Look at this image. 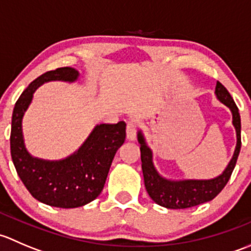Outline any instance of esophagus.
<instances>
[{
    "label": "esophagus",
    "mask_w": 251,
    "mask_h": 251,
    "mask_svg": "<svg viewBox=\"0 0 251 251\" xmlns=\"http://www.w3.org/2000/svg\"><path fill=\"white\" fill-rule=\"evenodd\" d=\"M136 128H137V125H136L135 121L133 120L127 121V124H126V137H127V140H130V141L135 140Z\"/></svg>",
    "instance_id": "1"
}]
</instances>
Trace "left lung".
<instances>
[{
  "instance_id": "obj_1",
  "label": "left lung",
  "mask_w": 251,
  "mask_h": 251,
  "mask_svg": "<svg viewBox=\"0 0 251 251\" xmlns=\"http://www.w3.org/2000/svg\"><path fill=\"white\" fill-rule=\"evenodd\" d=\"M215 93H216L217 98L231 109L232 115H233V125L237 131V147H235L233 158L229 161L224 174L220 175L216 178L203 179V181L188 179V181L178 182L168 181V179L163 178L154 169L151 149L146 146V142H144L141 132L138 133V142L141 143L140 149L144 186H146L149 197L161 206L168 207V209H188V207L196 206V205L206 203V201H212L225 188L228 179L231 178L238 155H239L240 146H242L240 115L233 98L220 81H217Z\"/></svg>"
}]
</instances>
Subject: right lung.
Masks as SVG:
<instances>
[{"label": "right lung", "mask_w": 251, "mask_h": 251, "mask_svg": "<svg viewBox=\"0 0 251 251\" xmlns=\"http://www.w3.org/2000/svg\"><path fill=\"white\" fill-rule=\"evenodd\" d=\"M77 76V70L70 67L40 75L18 98L12 115L11 155L18 176L35 199L63 209L82 206L100 196L114 155L126 137L124 121L102 124L74 155L64 160L45 161L27 153L23 141L22 118L34 91L46 81H74Z\"/></svg>", "instance_id": "obj_1"}]
</instances>
